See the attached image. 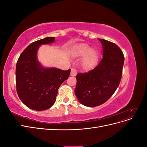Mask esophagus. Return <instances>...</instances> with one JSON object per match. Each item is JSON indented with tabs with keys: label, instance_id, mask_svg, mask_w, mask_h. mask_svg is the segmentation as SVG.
<instances>
[{
	"label": "esophagus",
	"instance_id": "1",
	"mask_svg": "<svg viewBox=\"0 0 147 147\" xmlns=\"http://www.w3.org/2000/svg\"><path fill=\"white\" fill-rule=\"evenodd\" d=\"M77 74V70L74 69V68H72V69H71V72H70V75L71 76H76V75Z\"/></svg>",
	"mask_w": 147,
	"mask_h": 147
}]
</instances>
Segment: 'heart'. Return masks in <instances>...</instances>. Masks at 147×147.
Instances as JSON below:
<instances>
[{"mask_svg": "<svg viewBox=\"0 0 147 147\" xmlns=\"http://www.w3.org/2000/svg\"><path fill=\"white\" fill-rule=\"evenodd\" d=\"M86 56L82 61V65L84 68H90L95 64L97 59V53L91 50V47L86 45H83L80 47L76 53L77 56Z\"/></svg>", "mask_w": 147, "mask_h": 147, "instance_id": "1", "label": "heart"}]
</instances>
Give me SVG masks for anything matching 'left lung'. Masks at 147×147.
Returning a JSON list of instances; mask_svg holds the SVG:
<instances>
[{"instance_id": "left-lung-1", "label": "left lung", "mask_w": 147, "mask_h": 147, "mask_svg": "<svg viewBox=\"0 0 147 147\" xmlns=\"http://www.w3.org/2000/svg\"><path fill=\"white\" fill-rule=\"evenodd\" d=\"M103 48V56L99 64L88 72L77 75L75 94L84 105H100L112 96L122 77L124 57L115 43L99 38Z\"/></svg>"}]
</instances>
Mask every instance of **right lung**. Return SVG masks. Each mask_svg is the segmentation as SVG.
Returning a JSON list of instances; mask_svg holds the SVG:
<instances>
[{
  "label": "right lung",
  "mask_w": 147,
  "mask_h": 147,
  "mask_svg": "<svg viewBox=\"0 0 147 147\" xmlns=\"http://www.w3.org/2000/svg\"><path fill=\"white\" fill-rule=\"evenodd\" d=\"M55 42V37L35 41L20 56L16 67V91L20 100L30 109L42 111L55 104L57 90L67 79L70 69L45 68L39 63L37 53L41 45Z\"/></svg>",
  "instance_id": "add662e5"
}]
</instances>
